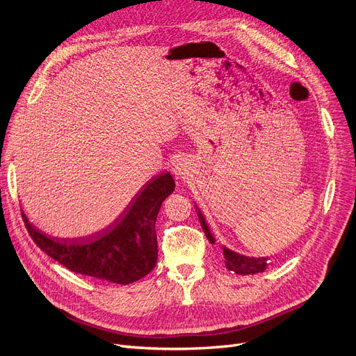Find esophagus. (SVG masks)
Listing matches in <instances>:
<instances>
[{
  "label": "esophagus",
  "mask_w": 356,
  "mask_h": 356,
  "mask_svg": "<svg viewBox=\"0 0 356 356\" xmlns=\"http://www.w3.org/2000/svg\"><path fill=\"white\" fill-rule=\"evenodd\" d=\"M174 172H175V175L182 177V175L187 174V168H186V165H184L182 162H177L175 166H174Z\"/></svg>",
  "instance_id": "obj_1"
}]
</instances>
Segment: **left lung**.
Masks as SVG:
<instances>
[{"label":"left lung","instance_id":"left-lung-1","mask_svg":"<svg viewBox=\"0 0 356 356\" xmlns=\"http://www.w3.org/2000/svg\"><path fill=\"white\" fill-rule=\"evenodd\" d=\"M197 209V215H198V220L202 223L203 231L207 236V239L210 241L211 244H215V236H213L210 227L204 219V216L202 215V211ZM223 250V257H225V266L227 270L231 272H235L236 275H255L264 272L267 267V257H261V259H255V257H247V255L238 254L229 248L222 247Z\"/></svg>","mask_w":356,"mask_h":356}]
</instances>
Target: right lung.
I'll return each instance as SVG.
<instances>
[{
	"label": "right lung",
	"instance_id": "add662e5",
	"mask_svg": "<svg viewBox=\"0 0 356 356\" xmlns=\"http://www.w3.org/2000/svg\"><path fill=\"white\" fill-rule=\"evenodd\" d=\"M175 190L169 172L150 179L122 215L101 232L83 238H54L39 231L24 211L26 229L35 244L74 273L129 285L145 277L158 261L154 223L165 198Z\"/></svg>",
	"mask_w": 356,
	"mask_h": 356
}]
</instances>
